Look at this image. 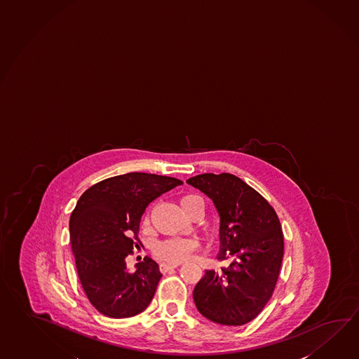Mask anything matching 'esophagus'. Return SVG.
Segmentation results:
<instances>
[{"label":"esophagus","mask_w":359,"mask_h":359,"mask_svg":"<svg viewBox=\"0 0 359 359\" xmlns=\"http://www.w3.org/2000/svg\"><path fill=\"white\" fill-rule=\"evenodd\" d=\"M177 266H179V264H160V271H161L162 273H165V272H168V271L175 270Z\"/></svg>","instance_id":"1"}]
</instances>
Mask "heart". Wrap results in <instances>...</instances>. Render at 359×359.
<instances>
[{
  "label": "heart",
  "mask_w": 359,
  "mask_h": 359,
  "mask_svg": "<svg viewBox=\"0 0 359 359\" xmlns=\"http://www.w3.org/2000/svg\"><path fill=\"white\" fill-rule=\"evenodd\" d=\"M179 203L188 216L197 207L205 208L203 199L197 194H185L180 198ZM198 247V243L193 239H166L157 243L154 245V252L162 261L175 264L185 262L191 253L197 250Z\"/></svg>",
  "instance_id": "heart-1"
}]
</instances>
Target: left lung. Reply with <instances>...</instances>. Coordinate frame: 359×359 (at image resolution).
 <instances>
[{"mask_svg": "<svg viewBox=\"0 0 359 359\" xmlns=\"http://www.w3.org/2000/svg\"><path fill=\"white\" fill-rule=\"evenodd\" d=\"M212 199L219 215L221 271H205L193 298L210 321L242 326L255 320L278 283L284 235L273 207L233 174H201L187 180Z\"/></svg>", "mask_w": 359, "mask_h": 359, "instance_id": "8db88e82", "label": "left lung"}]
</instances>
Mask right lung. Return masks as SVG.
Masks as SVG:
<instances>
[{
    "instance_id": "1",
    "label": "right lung",
    "mask_w": 359,
    "mask_h": 359,
    "mask_svg": "<svg viewBox=\"0 0 359 359\" xmlns=\"http://www.w3.org/2000/svg\"><path fill=\"white\" fill-rule=\"evenodd\" d=\"M182 184L170 176L129 172L81 194L70 216V242L83 290L100 313L128 318L151 303L162 276L158 264L144 257L129 272L126 257L140 243V219L148 205Z\"/></svg>"
}]
</instances>
